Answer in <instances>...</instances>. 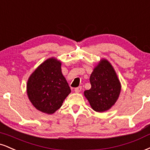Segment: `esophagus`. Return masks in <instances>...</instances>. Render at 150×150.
Returning a JSON list of instances; mask_svg holds the SVG:
<instances>
[{"label":"esophagus","mask_w":150,"mask_h":150,"mask_svg":"<svg viewBox=\"0 0 150 150\" xmlns=\"http://www.w3.org/2000/svg\"><path fill=\"white\" fill-rule=\"evenodd\" d=\"M81 90H82V86H78V87L75 88V92H76V93H79V92H80Z\"/></svg>","instance_id":"obj_1"}]
</instances>
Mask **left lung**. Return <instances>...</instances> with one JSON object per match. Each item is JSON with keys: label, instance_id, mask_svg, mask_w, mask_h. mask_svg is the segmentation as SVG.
Instances as JSON below:
<instances>
[{"label": "left lung", "instance_id": "8db88e82", "mask_svg": "<svg viewBox=\"0 0 150 150\" xmlns=\"http://www.w3.org/2000/svg\"><path fill=\"white\" fill-rule=\"evenodd\" d=\"M91 87L84 92L93 110L103 112L114 105L121 91V84L114 68L101 59L90 76Z\"/></svg>", "mask_w": 150, "mask_h": 150}]
</instances>
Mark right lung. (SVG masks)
Here are the masks:
<instances>
[{"label":"right lung","instance_id":"1","mask_svg":"<svg viewBox=\"0 0 150 150\" xmlns=\"http://www.w3.org/2000/svg\"><path fill=\"white\" fill-rule=\"evenodd\" d=\"M61 63L50 58L40 64L27 82V94L36 109L51 115L62 105L71 92L61 73Z\"/></svg>","mask_w":150,"mask_h":150}]
</instances>
